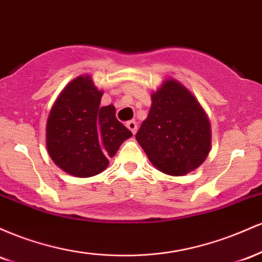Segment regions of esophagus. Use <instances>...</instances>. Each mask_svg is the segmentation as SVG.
Listing matches in <instances>:
<instances>
[{
	"instance_id": "obj_1",
	"label": "esophagus",
	"mask_w": 262,
	"mask_h": 262,
	"mask_svg": "<svg viewBox=\"0 0 262 262\" xmlns=\"http://www.w3.org/2000/svg\"><path fill=\"white\" fill-rule=\"evenodd\" d=\"M127 127H128L129 130H130L133 134L137 133L138 125H137V122H135V121H129V122H127Z\"/></svg>"
}]
</instances>
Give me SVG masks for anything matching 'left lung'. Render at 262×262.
I'll return each mask as SVG.
<instances>
[{"label":"left lung","instance_id":"1","mask_svg":"<svg viewBox=\"0 0 262 262\" xmlns=\"http://www.w3.org/2000/svg\"><path fill=\"white\" fill-rule=\"evenodd\" d=\"M151 100L148 118L135 135L149 160L172 176L197 169L210 149V125L202 107L175 80L165 81Z\"/></svg>","mask_w":262,"mask_h":262}]
</instances>
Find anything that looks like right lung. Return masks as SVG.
Wrapping results in <instances>:
<instances>
[{
  "label": "right lung",
  "mask_w": 262,
  "mask_h": 262,
  "mask_svg": "<svg viewBox=\"0 0 262 262\" xmlns=\"http://www.w3.org/2000/svg\"><path fill=\"white\" fill-rule=\"evenodd\" d=\"M90 76H79L60 93L47 123V148L61 170L76 177L101 173L132 132L116 118L112 104Z\"/></svg>",
  "instance_id": "right-lung-1"
}]
</instances>
